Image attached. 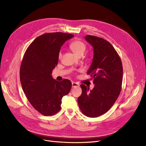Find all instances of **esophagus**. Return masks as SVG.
<instances>
[{
  "mask_svg": "<svg viewBox=\"0 0 146 146\" xmlns=\"http://www.w3.org/2000/svg\"><path fill=\"white\" fill-rule=\"evenodd\" d=\"M72 88H77V87L79 86V84L78 83L72 82Z\"/></svg>",
  "mask_w": 146,
  "mask_h": 146,
  "instance_id": "34e87169",
  "label": "esophagus"
}]
</instances>
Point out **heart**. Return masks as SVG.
<instances>
[{"mask_svg": "<svg viewBox=\"0 0 146 146\" xmlns=\"http://www.w3.org/2000/svg\"><path fill=\"white\" fill-rule=\"evenodd\" d=\"M69 47L74 54L78 56H82L84 54V53H85L86 48L85 44L82 41L79 40V39L74 40L70 42L69 44ZM61 56H62V54L60 52L58 54L59 59L61 58Z\"/></svg>", "mask_w": 146, "mask_h": 146, "instance_id": "obj_1", "label": "heart"}]
</instances>
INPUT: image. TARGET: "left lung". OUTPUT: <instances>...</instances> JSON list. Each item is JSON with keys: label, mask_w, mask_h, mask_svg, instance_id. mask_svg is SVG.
Returning <instances> with one entry per match:
<instances>
[{"label": "left lung", "mask_w": 146, "mask_h": 146, "mask_svg": "<svg viewBox=\"0 0 146 146\" xmlns=\"http://www.w3.org/2000/svg\"><path fill=\"white\" fill-rule=\"evenodd\" d=\"M85 39L93 47L94 56L87 74L90 75L94 87L90 90L83 84L78 98L82 112L90 117L107 113L115 103L122 88L123 68L120 56L105 39L86 35Z\"/></svg>", "instance_id": "1"}]
</instances>
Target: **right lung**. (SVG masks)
Returning a JSON list of instances; mask_svg holds the SVG:
<instances>
[{
	"mask_svg": "<svg viewBox=\"0 0 146 146\" xmlns=\"http://www.w3.org/2000/svg\"><path fill=\"white\" fill-rule=\"evenodd\" d=\"M73 35L47 33L36 38L26 50L20 67L22 88L32 107L44 116H52L61 109V99L72 87L68 79L58 82L52 70L58 64L61 47Z\"/></svg>",
	"mask_w": 146,
	"mask_h": 146,
	"instance_id": "right-lung-1",
	"label": "right lung"
}]
</instances>
